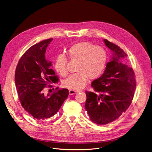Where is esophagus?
<instances>
[{"label":"esophagus","instance_id":"34e87169","mask_svg":"<svg viewBox=\"0 0 152 152\" xmlns=\"http://www.w3.org/2000/svg\"><path fill=\"white\" fill-rule=\"evenodd\" d=\"M78 92V91H76V90H74V89H70L69 91V94L70 95H72V94H75L76 93Z\"/></svg>","mask_w":152,"mask_h":152}]
</instances>
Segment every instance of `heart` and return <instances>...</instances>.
<instances>
[{"mask_svg": "<svg viewBox=\"0 0 152 152\" xmlns=\"http://www.w3.org/2000/svg\"><path fill=\"white\" fill-rule=\"evenodd\" d=\"M69 58L77 61L76 70L63 82V86L70 89L79 90L84 87L88 77L94 79L102 73L107 62V54L101 47L91 43L82 42L72 45L67 51ZM67 57L59 55L55 61V69L61 76L67 74Z\"/></svg>", "mask_w": 152, "mask_h": 152, "instance_id": "b5f03b06", "label": "heart"}]
</instances>
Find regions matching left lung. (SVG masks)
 <instances>
[{"mask_svg":"<svg viewBox=\"0 0 152 152\" xmlns=\"http://www.w3.org/2000/svg\"><path fill=\"white\" fill-rule=\"evenodd\" d=\"M113 52L103 74L91 83L94 91H86L85 109L91 121L106 124L115 121L130 106L136 86L135 73L123 59L127 54L117 45L104 39Z\"/></svg>","mask_w":152,"mask_h":152,"instance_id":"obj_1","label":"left lung"}]
</instances>
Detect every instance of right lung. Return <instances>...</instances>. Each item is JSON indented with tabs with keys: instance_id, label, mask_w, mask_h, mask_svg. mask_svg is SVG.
<instances>
[{
	"instance_id": "right-lung-1",
	"label": "right lung",
	"mask_w": 152,
	"mask_h": 152,
	"mask_svg": "<svg viewBox=\"0 0 152 152\" xmlns=\"http://www.w3.org/2000/svg\"><path fill=\"white\" fill-rule=\"evenodd\" d=\"M52 40L48 39L31 46L20 58L15 70V85L20 102L28 113L40 121L56 114L69 94L68 89L58 87L51 94H44L46 87L53 88L50 84L59 82V77L51 69L52 62L45 58L46 49Z\"/></svg>"
}]
</instances>
